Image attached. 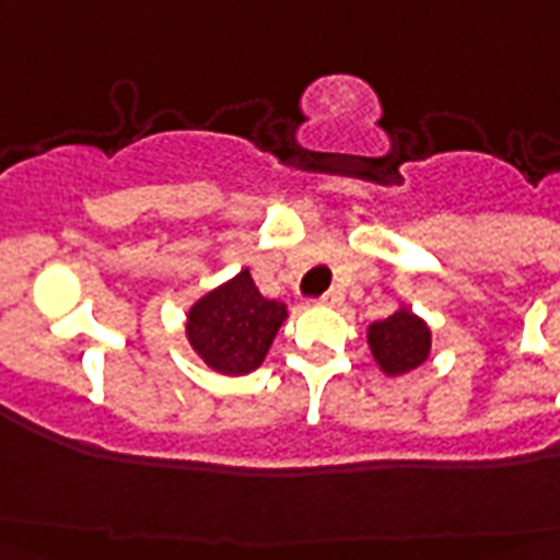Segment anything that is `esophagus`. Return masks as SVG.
<instances>
[{
  "instance_id": "obj_1",
  "label": "esophagus",
  "mask_w": 560,
  "mask_h": 560,
  "mask_svg": "<svg viewBox=\"0 0 560 560\" xmlns=\"http://www.w3.org/2000/svg\"><path fill=\"white\" fill-rule=\"evenodd\" d=\"M319 302H323V305H328V307H337L342 302V290L340 288H331V290H328V293H325L323 299H319Z\"/></svg>"
}]
</instances>
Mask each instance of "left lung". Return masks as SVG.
Returning a JSON list of instances; mask_svg holds the SVG:
<instances>
[{
	"mask_svg": "<svg viewBox=\"0 0 560 560\" xmlns=\"http://www.w3.org/2000/svg\"><path fill=\"white\" fill-rule=\"evenodd\" d=\"M369 349L383 374L400 377L430 358V328L409 307L369 325Z\"/></svg>",
	"mask_w": 560,
	"mask_h": 560,
	"instance_id": "left-lung-1",
	"label": "left lung"
}]
</instances>
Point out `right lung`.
I'll list each match as a JSON object with an SVG mask.
<instances>
[{
	"mask_svg": "<svg viewBox=\"0 0 560 560\" xmlns=\"http://www.w3.org/2000/svg\"><path fill=\"white\" fill-rule=\"evenodd\" d=\"M288 307L264 299L249 270L209 290L188 311L186 337L194 354L220 374H249L270 351Z\"/></svg>",
	"mask_w": 560,
	"mask_h": 560,
	"instance_id": "1",
	"label": "right lung"
}]
</instances>
